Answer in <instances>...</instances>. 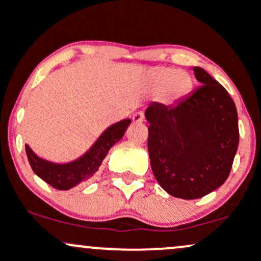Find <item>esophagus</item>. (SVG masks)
<instances>
[{
	"instance_id": "34e87169",
	"label": "esophagus",
	"mask_w": 261,
	"mask_h": 261,
	"mask_svg": "<svg viewBox=\"0 0 261 261\" xmlns=\"http://www.w3.org/2000/svg\"><path fill=\"white\" fill-rule=\"evenodd\" d=\"M143 119H145V115H143L142 112H137L133 115V121L134 122H142Z\"/></svg>"
}]
</instances>
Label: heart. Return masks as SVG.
Returning a JSON list of instances; mask_svg holds the SVG:
<instances>
[{"label":"heart","instance_id":"obj_1","mask_svg":"<svg viewBox=\"0 0 261 261\" xmlns=\"http://www.w3.org/2000/svg\"><path fill=\"white\" fill-rule=\"evenodd\" d=\"M152 85L155 89H166V95L169 100H176L184 97L191 89L193 81L189 73L176 71L174 68H162L154 73Z\"/></svg>","mask_w":261,"mask_h":261}]
</instances>
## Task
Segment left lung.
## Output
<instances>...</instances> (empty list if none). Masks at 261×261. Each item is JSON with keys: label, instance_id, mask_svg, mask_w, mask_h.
I'll return each mask as SVG.
<instances>
[{"label": "left lung", "instance_id": "8db88e82", "mask_svg": "<svg viewBox=\"0 0 261 261\" xmlns=\"http://www.w3.org/2000/svg\"><path fill=\"white\" fill-rule=\"evenodd\" d=\"M199 88L174 104L151 103L145 112L154 178L179 199H199L228 178L238 148V114L228 92L201 67Z\"/></svg>", "mask_w": 261, "mask_h": 261}]
</instances>
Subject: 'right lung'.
I'll use <instances>...</instances> for the list:
<instances>
[{
	"label": "right lung",
	"mask_w": 261,
	"mask_h": 261,
	"mask_svg": "<svg viewBox=\"0 0 261 261\" xmlns=\"http://www.w3.org/2000/svg\"><path fill=\"white\" fill-rule=\"evenodd\" d=\"M130 122V119H124L110 125L101 133L88 151L67 163H55L44 160L35 154L29 145H25L29 164L33 172L53 188L58 190H70L71 188L89 180L95 174L109 149L122 139Z\"/></svg>",
	"instance_id": "1"
}]
</instances>
